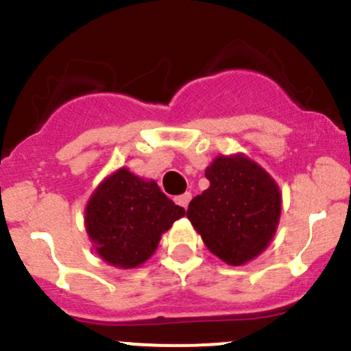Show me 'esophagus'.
<instances>
[{"label": "esophagus", "mask_w": 351, "mask_h": 351, "mask_svg": "<svg viewBox=\"0 0 351 351\" xmlns=\"http://www.w3.org/2000/svg\"><path fill=\"white\" fill-rule=\"evenodd\" d=\"M190 200H192V193H190V192L183 193V195H178V197H175V202H176V204H178V205H182L183 208H186V207H189Z\"/></svg>", "instance_id": "1"}]
</instances>
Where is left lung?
I'll use <instances>...</instances> for the list:
<instances>
[{
    "instance_id": "left-lung-1",
    "label": "left lung",
    "mask_w": 351,
    "mask_h": 351,
    "mask_svg": "<svg viewBox=\"0 0 351 351\" xmlns=\"http://www.w3.org/2000/svg\"><path fill=\"white\" fill-rule=\"evenodd\" d=\"M205 178L210 186L186 210L205 246L234 267L256 258L280 217L277 183L244 156H221L205 169Z\"/></svg>"
}]
</instances>
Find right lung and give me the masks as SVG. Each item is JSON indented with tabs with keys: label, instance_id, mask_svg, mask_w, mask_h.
<instances>
[{
	"label": "right lung",
	"instance_id": "right-lung-1",
	"mask_svg": "<svg viewBox=\"0 0 351 351\" xmlns=\"http://www.w3.org/2000/svg\"><path fill=\"white\" fill-rule=\"evenodd\" d=\"M185 208L175 205L154 182L122 168L105 180L86 207V231L97 253L120 268L144 263Z\"/></svg>",
	"mask_w": 351,
	"mask_h": 351
}]
</instances>
